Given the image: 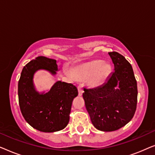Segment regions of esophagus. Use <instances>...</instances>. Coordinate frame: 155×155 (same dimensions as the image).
<instances>
[{"mask_svg": "<svg viewBox=\"0 0 155 155\" xmlns=\"http://www.w3.org/2000/svg\"><path fill=\"white\" fill-rule=\"evenodd\" d=\"M78 94H79L80 96H81L82 93H83V89H82V84H79V85L78 86Z\"/></svg>", "mask_w": 155, "mask_h": 155, "instance_id": "1", "label": "esophagus"}]
</instances>
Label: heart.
I'll list each match as a JSON object with an SVG mask.
<instances>
[{
    "label": "heart",
    "instance_id": "1",
    "mask_svg": "<svg viewBox=\"0 0 155 155\" xmlns=\"http://www.w3.org/2000/svg\"><path fill=\"white\" fill-rule=\"evenodd\" d=\"M108 73L107 65H102L99 61H92L78 65L74 69L75 77L81 79H89L92 84L97 85L102 82Z\"/></svg>",
    "mask_w": 155,
    "mask_h": 155
}]
</instances>
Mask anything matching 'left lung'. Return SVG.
Listing matches in <instances>:
<instances>
[{"label":"left lung","instance_id":"8db88e82","mask_svg":"<svg viewBox=\"0 0 155 155\" xmlns=\"http://www.w3.org/2000/svg\"><path fill=\"white\" fill-rule=\"evenodd\" d=\"M109 55L114 71L102 85L84 87L82 94L93 126L106 132L118 130L130 121L137 101V81L130 63L118 52Z\"/></svg>","mask_w":155,"mask_h":155}]
</instances>
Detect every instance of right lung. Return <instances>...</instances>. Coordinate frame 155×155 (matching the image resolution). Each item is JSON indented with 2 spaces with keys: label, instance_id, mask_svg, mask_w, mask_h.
Segmentation results:
<instances>
[{
  "label": "right lung",
  "instance_id": "1",
  "mask_svg": "<svg viewBox=\"0 0 155 155\" xmlns=\"http://www.w3.org/2000/svg\"><path fill=\"white\" fill-rule=\"evenodd\" d=\"M46 70L56 74L54 59L38 56L23 68L18 82L19 105L25 120L34 128L44 133L63 130L70 119L72 102L78 89L71 83L58 81L46 93L36 91L33 83L35 72Z\"/></svg>",
  "mask_w": 155,
  "mask_h": 155
}]
</instances>
